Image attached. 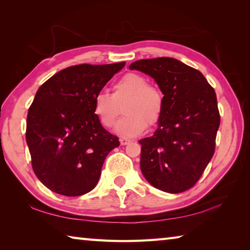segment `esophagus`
Segmentation results:
<instances>
[{
	"instance_id": "1",
	"label": "esophagus",
	"mask_w": 250,
	"mask_h": 250,
	"mask_svg": "<svg viewBox=\"0 0 250 250\" xmlns=\"http://www.w3.org/2000/svg\"><path fill=\"white\" fill-rule=\"evenodd\" d=\"M130 142H131V140H129V139H125V138H121L120 139L121 146H126V145H129Z\"/></svg>"
}]
</instances>
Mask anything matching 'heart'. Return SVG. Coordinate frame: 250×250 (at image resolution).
Masks as SVG:
<instances>
[{
  "instance_id": "b5f03b06",
  "label": "heart",
  "mask_w": 250,
  "mask_h": 250,
  "mask_svg": "<svg viewBox=\"0 0 250 250\" xmlns=\"http://www.w3.org/2000/svg\"><path fill=\"white\" fill-rule=\"evenodd\" d=\"M113 94L99 91L94 98V112L104 128H111L124 106L125 117L116 125L121 137L141 134L146 125L152 126L161 119L164 109L162 90L140 74L129 73L113 83Z\"/></svg>"
}]
</instances>
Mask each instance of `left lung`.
<instances>
[{
	"mask_svg": "<svg viewBox=\"0 0 250 250\" xmlns=\"http://www.w3.org/2000/svg\"><path fill=\"white\" fill-rule=\"evenodd\" d=\"M129 68L154 78L164 95L158 129L139 141L142 174L161 191H188L215 152L221 116L214 88L201 71L175 58L140 59Z\"/></svg>",
	"mask_w": 250,
	"mask_h": 250,
	"instance_id": "obj_1",
	"label": "left lung"
}]
</instances>
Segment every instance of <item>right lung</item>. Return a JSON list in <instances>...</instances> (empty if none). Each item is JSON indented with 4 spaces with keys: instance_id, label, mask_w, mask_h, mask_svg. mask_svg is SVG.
Returning a JSON list of instances; mask_svg holds the SVG:
<instances>
[{
    "instance_id": "obj_1",
    "label": "right lung",
    "mask_w": 250,
    "mask_h": 250,
    "mask_svg": "<svg viewBox=\"0 0 250 250\" xmlns=\"http://www.w3.org/2000/svg\"><path fill=\"white\" fill-rule=\"evenodd\" d=\"M125 64L67 67L37 90L26 142L34 173L50 191L79 196L98 183L105 158L120 142L101 125L94 98Z\"/></svg>"
}]
</instances>
